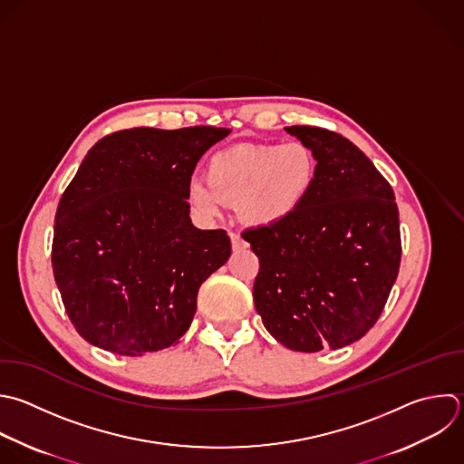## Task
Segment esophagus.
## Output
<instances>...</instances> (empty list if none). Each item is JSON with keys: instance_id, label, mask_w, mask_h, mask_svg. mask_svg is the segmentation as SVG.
Instances as JSON below:
<instances>
[{"instance_id": "obj_1", "label": "esophagus", "mask_w": 464, "mask_h": 464, "mask_svg": "<svg viewBox=\"0 0 464 464\" xmlns=\"http://www.w3.org/2000/svg\"><path fill=\"white\" fill-rule=\"evenodd\" d=\"M230 241H232V248L234 250H243V248L248 246L246 241L237 232H230Z\"/></svg>"}]
</instances>
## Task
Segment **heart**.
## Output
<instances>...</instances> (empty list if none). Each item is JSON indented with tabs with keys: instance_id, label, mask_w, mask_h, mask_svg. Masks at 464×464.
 Segmentation results:
<instances>
[{
	"instance_id": "heart-1",
	"label": "heart",
	"mask_w": 464,
	"mask_h": 464,
	"mask_svg": "<svg viewBox=\"0 0 464 464\" xmlns=\"http://www.w3.org/2000/svg\"><path fill=\"white\" fill-rule=\"evenodd\" d=\"M207 183L190 179L188 203L205 218L223 203H237L243 219L254 225L286 221L306 201L317 176L314 152L299 141L283 145H234L207 163Z\"/></svg>"
}]
</instances>
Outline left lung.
Listing matches in <instances>:
<instances>
[{"mask_svg": "<svg viewBox=\"0 0 464 464\" xmlns=\"http://www.w3.org/2000/svg\"><path fill=\"white\" fill-rule=\"evenodd\" d=\"M315 156L306 201L286 221L246 228L259 259L254 304L265 328L295 352L343 348L379 319L401 265L390 183L346 138L286 127Z\"/></svg>", "mask_w": 464, "mask_h": 464, "instance_id": "1", "label": "left lung"}]
</instances>
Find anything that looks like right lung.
Masks as SVG:
<instances>
[{
  "instance_id": "right-lung-1",
  "label": "right lung",
  "mask_w": 464,
  "mask_h": 464,
  "mask_svg": "<svg viewBox=\"0 0 464 464\" xmlns=\"http://www.w3.org/2000/svg\"><path fill=\"white\" fill-rule=\"evenodd\" d=\"M230 129H127L100 140L65 188L53 270L91 344L120 355L169 348L188 330L198 290L230 257L225 230L190 221L187 185Z\"/></svg>"
}]
</instances>
